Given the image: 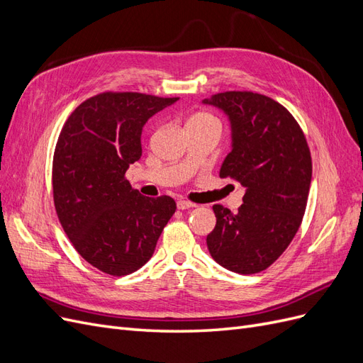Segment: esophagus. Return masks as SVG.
I'll use <instances>...</instances> for the list:
<instances>
[{
  "label": "esophagus",
  "mask_w": 363,
  "mask_h": 363,
  "mask_svg": "<svg viewBox=\"0 0 363 363\" xmlns=\"http://www.w3.org/2000/svg\"><path fill=\"white\" fill-rule=\"evenodd\" d=\"M177 207L180 208V211H186V208L195 207V204H192V203H189V201H184V200H179V201H177Z\"/></svg>",
  "instance_id": "obj_1"
}]
</instances>
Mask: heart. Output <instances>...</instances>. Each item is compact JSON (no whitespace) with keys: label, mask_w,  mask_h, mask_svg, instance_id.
<instances>
[{"label":"heart","mask_w":363,"mask_h":363,"mask_svg":"<svg viewBox=\"0 0 363 363\" xmlns=\"http://www.w3.org/2000/svg\"><path fill=\"white\" fill-rule=\"evenodd\" d=\"M189 123H208V124H218L216 119L207 113H199L191 118Z\"/></svg>","instance_id":"obj_1"}]
</instances>
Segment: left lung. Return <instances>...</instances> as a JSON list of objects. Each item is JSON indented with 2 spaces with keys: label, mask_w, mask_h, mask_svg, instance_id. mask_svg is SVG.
<instances>
[{
  "label": "left lung",
  "mask_w": 363,
  "mask_h": 363,
  "mask_svg": "<svg viewBox=\"0 0 363 363\" xmlns=\"http://www.w3.org/2000/svg\"><path fill=\"white\" fill-rule=\"evenodd\" d=\"M203 104L223 111L232 130L219 177L245 189L236 213L213 206L216 225L207 248L225 269L256 274L276 262L298 232L312 180L311 151L298 123L269 96L232 91Z\"/></svg>",
  "instance_id": "obj_1"
}]
</instances>
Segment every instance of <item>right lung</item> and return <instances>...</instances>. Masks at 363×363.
I'll list each match as a JSON object with an SVG mask.
<instances>
[{
  "label": "right lung",
  "mask_w": 363,
  "mask_h": 363,
  "mask_svg": "<svg viewBox=\"0 0 363 363\" xmlns=\"http://www.w3.org/2000/svg\"><path fill=\"white\" fill-rule=\"evenodd\" d=\"M177 100L100 94L77 107L60 131L52 159L59 221L79 255L111 276L145 265L177 208L171 196L148 199L125 180L142 156L147 121Z\"/></svg>",
  "instance_id": "right-lung-1"
}]
</instances>
